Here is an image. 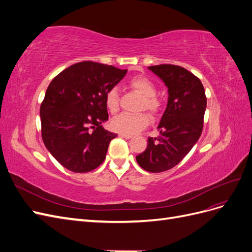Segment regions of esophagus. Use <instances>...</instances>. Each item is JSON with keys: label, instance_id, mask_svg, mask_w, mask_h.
<instances>
[{"label": "esophagus", "instance_id": "esophagus-1", "mask_svg": "<svg viewBox=\"0 0 252 252\" xmlns=\"http://www.w3.org/2000/svg\"><path fill=\"white\" fill-rule=\"evenodd\" d=\"M121 138H124V139H127V140H129V139H131L132 138V135L131 134H127V133H120L119 134Z\"/></svg>", "mask_w": 252, "mask_h": 252}]
</instances>
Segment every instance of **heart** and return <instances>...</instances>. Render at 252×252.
<instances>
[{"label": "heart", "mask_w": 252, "mask_h": 252, "mask_svg": "<svg viewBox=\"0 0 252 252\" xmlns=\"http://www.w3.org/2000/svg\"><path fill=\"white\" fill-rule=\"evenodd\" d=\"M130 87L138 91L143 96L141 109H147L151 113H158L161 109V101L157 97L156 84L146 77H134L129 82ZM105 105L109 112L116 113L120 106V94L118 87H111L105 94ZM150 123V119L146 113L129 114L121 113L111 120V128L121 133L133 134L146 128Z\"/></svg>", "instance_id": "b5f03b06"}]
</instances>
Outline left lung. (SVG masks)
<instances>
[{
    "label": "left lung",
    "mask_w": 252,
    "mask_h": 252,
    "mask_svg": "<svg viewBox=\"0 0 252 252\" xmlns=\"http://www.w3.org/2000/svg\"><path fill=\"white\" fill-rule=\"evenodd\" d=\"M168 88V103L158 126V138H148L147 148L136 162L149 172H163L178 165L200 139L207 98L202 82L185 68L171 64L150 66Z\"/></svg>",
    "instance_id": "left-lung-1"
}]
</instances>
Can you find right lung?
Wrapping results in <instances>:
<instances>
[{
	"label": "right lung",
	"mask_w": 252,
	"mask_h": 252,
	"mask_svg": "<svg viewBox=\"0 0 252 252\" xmlns=\"http://www.w3.org/2000/svg\"><path fill=\"white\" fill-rule=\"evenodd\" d=\"M126 69L85 61L73 64L51 81L41 104L42 139L66 169H95L117 136L105 130L108 120L105 94L125 77Z\"/></svg>",
	"instance_id": "obj_1"
}]
</instances>
